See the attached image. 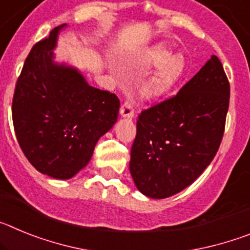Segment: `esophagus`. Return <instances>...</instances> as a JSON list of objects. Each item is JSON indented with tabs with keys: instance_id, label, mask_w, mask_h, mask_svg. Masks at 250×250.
I'll use <instances>...</instances> for the list:
<instances>
[{
	"instance_id": "obj_1",
	"label": "esophagus",
	"mask_w": 250,
	"mask_h": 250,
	"mask_svg": "<svg viewBox=\"0 0 250 250\" xmlns=\"http://www.w3.org/2000/svg\"><path fill=\"white\" fill-rule=\"evenodd\" d=\"M135 114V109H134V105H132V101L131 100H127L121 105L120 107V115L123 118H127V119H131Z\"/></svg>"
}]
</instances>
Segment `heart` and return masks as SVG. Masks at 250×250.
<instances>
[{"label":"heart","mask_w":250,"mask_h":250,"mask_svg":"<svg viewBox=\"0 0 250 250\" xmlns=\"http://www.w3.org/2000/svg\"><path fill=\"white\" fill-rule=\"evenodd\" d=\"M143 63L150 67H159L140 87V96L144 100H159L167 96L175 83L184 75L187 61L183 55L171 56V51L164 45L149 50L143 57Z\"/></svg>","instance_id":"1"}]
</instances>
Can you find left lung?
<instances>
[{
  "label": "left lung",
  "instance_id": "left-lung-1",
  "mask_svg": "<svg viewBox=\"0 0 250 250\" xmlns=\"http://www.w3.org/2000/svg\"><path fill=\"white\" fill-rule=\"evenodd\" d=\"M230 86L211 56L180 91L141 111L130 173L139 191L164 199L193 184L219 149Z\"/></svg>",
  "mask_w": 250,
  "mask_h": 250
}]
</instances>
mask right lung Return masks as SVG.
<instances>
[{
  "label": "right lung",
  "instance_id": "right-lung-1",
  "mask_svg": "<svg viewBox=\"0 0 250 250\" xmlns=\"http://www.w3.org/2000/svg\"><path fill=\"white\" fill-rule=\"evenodd\" d=\"M55 27L26 59L12 100L20 147L40 173L70 179L87 165L99 139L118 120L120 100L92 87L77 68L56 63Z\"/></svg>",
  "mask_w": 250,
  "mask_h": 250
}]
</instances>
